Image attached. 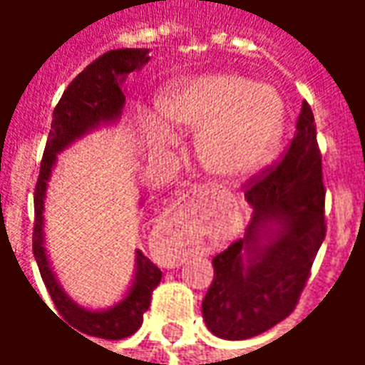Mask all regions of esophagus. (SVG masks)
<instances>
[{
  "mask_svg": "<svg viewBox=\"0 0 365 365\" xmlns=\"http://www.w3.org/2000/svg\"><path fill=\"white\" fill-rule=\"evenodd\" d=\"M193 195H195V193H193Z\"/></svg>",
  "mask_w": 365,
  "mask_h": 365,
  "instance_id": "esophagus-1",
  "label": "esophagus"
}]
</instances>
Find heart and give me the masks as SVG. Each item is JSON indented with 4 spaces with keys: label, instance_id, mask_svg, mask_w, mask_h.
I'll list each match as a JSON object with an SVG mask.
<instances>
[{
    "label": "heart",
    "instance_id": "heart-1",
    "mask_svg": "<svg viewBox=\"0 0 365 365\" xmlns=\"http://www.w3.org/2000/svg\"><path fill=\"white\" fill-rule=\"evenodd\" d=\"M158 117L144 120L156 152L178 146L180 130H195V152L207 174L235 182L256 174L282 143L285 109L269 86L238 74H209L183 80L158 99Z\"/></svg>",
    "mask_w": 365,
    "mask_h": 365
}]
</instances>
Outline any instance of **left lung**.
I'll return each mask as SVG.
<instances>
[{"label": "left lung", "mask_w": 365, "mask_h": 365, "mask_svg": "<svg viewBox=\"0 0 365 365\" xmlns=\"http://www.w3.org/2000/svg\"><path fill=\"white\" fill-rule=\"evenodd\" d=\"M252 221L213 258L201 313L225 340L258 336L295 309L324 240V185L311 107L303 101L287 154L246 190Z\"/></svg>", "instance_id": "8db88e82"}]
</instances>
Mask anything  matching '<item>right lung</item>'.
<instances>
[{"mask_svg":"<svg viewBox=\"0 0 365 365\" xmlns=\"http://www.w3.org/2000/svg\"><path fill=\"white\" fill-rule=\"evenodd\" d=\"M148 48L109 51L96 62H91L82 74L76 76V80L62 93L56 109L52 113L51 133L35 190L33 254L44 285L51 293L60 316L68 324H72L88 336L105 340H120L140 329L143 314L150 305L152 291L162 279V272L140 250H135V272L125 295L107 309H90L80 305L68 295L52 268L44 238V201L52 172L58 164V154L82 140L83 136L91 135L99 128L115 127L119 123L127 99L125 82L130 72H136L148 64ZM138 205H143V199Z\"/></svg>","mask_w":365,"mask_h":365,"instance_id":"right-lung-1","label":"right lung"}]
</instances>
